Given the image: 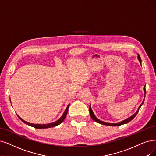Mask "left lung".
Returning a JSON list of instances; mask_svg holds the SVG:
<instances>
[{
  "instance_id": "obj_1",
  "label": "left lung",
  "mask_w": 156,
  "mask_h": 156,
  "mask_svg": "<svg viewBox=\"0 0 156 156\" xmlns=\"http://www.w3.org/2000/svg\"><path fill=\"white\" fill-rule=\"evenodd\" d=\"M138 59H139L140 62L141 63V58H140V55H138ZM143 90H144V91H145V95H146V89H145V86H144V88H143ZM144 99H145V98H144ZM144 99H143V102H142V103H141V104L140 105V107H139V108H138V111H136V113L135 114H134L133 116H131L130 117H129V118H127V119H126L125 120H123V121H122V122H119V123H105V122H102V121L99 120L97 118H96V117H95V116L94 115V114H93V111H92V110H91V107H90V108H89L90 114L91 118H92V120H94L95 122H97V123H101V124H102V125H105V126H119L123 125V124H125V123H129V122H130V121H131V120L133 119V118L136 116V115L138 114L140 108H141V105H143V102H144Z\"/></svg>"
}]
</instances>
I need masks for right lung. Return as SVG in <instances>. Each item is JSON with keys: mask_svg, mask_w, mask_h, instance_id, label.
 Segmentation results:
<instances>
[{"mask_svg": "<svg viewBox=\"0 0 156 156\" xmlns=\"http://www.w3.org/2000/svg\"><path fill=\"white\" fill-rule=\"evenodd\" d=\"M69 105H70V104L68 105V106H67L66 110L65 111L63 116H62L58 121L55 122H53V123H51L43 124V125H41V124L30 123H29V122H26V121H24L23 120H22V118H21L19 116H18V118H20V120H22L24 123H26V124H27V125L30 126H31V127H34V128H36V129H46V128H50V127H55V126L59 125L60 123H61L62 122H63V120H65V117L66 116V115H67V113H68V108H69Z\"/></svg>", "mask_w": 156, "mask_h": 156, "instance_id": "1", "label": "right lung"}]
</instances>
